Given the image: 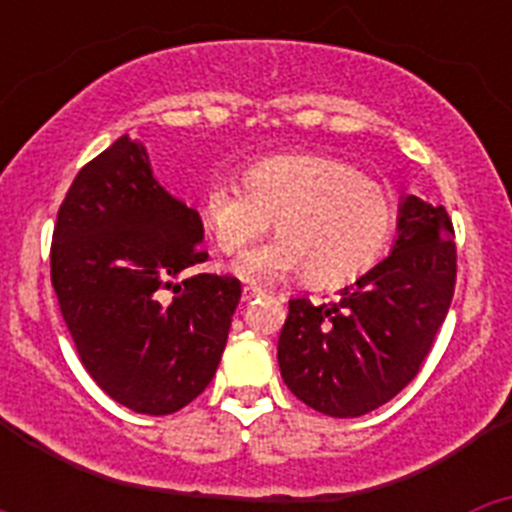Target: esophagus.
I'll list each match as a JSON object with an SVG mask.
<instances>
[{"label":"esophagus","mask_w":512,"mask_h":512,"mask_svg":"<svg viewBox=\"0 0 512 512\" xmlns=\"http://www.w3.org/2000/svg\"><path fill=\"white\" fill-rule=\"evenodd\" d=\"M261 295H264V292H261L259 287H243V302L256 300V297H261Z\"/></svg>","instance_id":"34e87169"}]
</instances>
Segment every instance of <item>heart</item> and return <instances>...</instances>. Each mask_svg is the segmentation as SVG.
Returning <instances> with one entry per match:
<instances>
[{"label":"heart","instance_id":"1","mask_svg":"<svg viewBox=\"0 0 512 512\" xmlns=\"http://www.w3.org/2000/svg\"><path fill=\"white\" fill-rule=\"evenodd\" d=\"M200 215L223 253L274 225L282 233L235 259L246 282H277L305 271L318 287L354 282L387 251L397 225L395 194L351 164L315 153H279L253 161L243 182L212 176L202 187Z\"/></svg>","mask_w":512,"mask_h":512}]
</instances>
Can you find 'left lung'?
I'll return each mask as SVG.
<instances>
[{"label":"left lung","instance_id":"obj_1","mask_svg":"<svg viewBox=\"0 0 512 512\" xmlns=\"http://www.w3.org/2000/svg\"><path fill=\"white\" fill-rule=\"evenodd\" d=\"M456 284L449 212L405 197L392 253L341 300H289L277 359L292 395L330 418H359L415 379Z\"/></svg>","mask_w":512,"mask_h":512}]
</instances>
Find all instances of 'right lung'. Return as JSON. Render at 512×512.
I'll return each mask as SVG.
<instances>
[{
    "mask_svg": "<svg viewBox=\"0 0 512 512\" xmlns=\"http://www.w3.org/2000/svg\"><path fill=\"white\" fill-rule=\"evenodd\" d=\"M202 220L153 179L122 135L76 174L51 243V282L89 377L115 402L169 415L205 392L228 341L241 282L189 274Z\"/></svg>",
    "mask_w": 512,
    "mask_h": 512,
    "instance_id": "add662e5",
    "label": "right lung"
}]
</instances>
